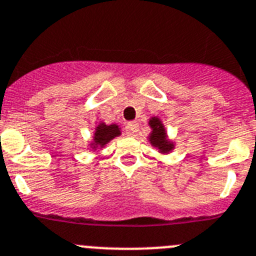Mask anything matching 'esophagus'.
<instances>
[{"mask_svg":"<svg viewBox=\"0 0 256 256\" xmlns=\"http://www.w3.org/2000/svg\"><path fill=\"white\" fill-rule=\"evenodd\" d=\"M138 128H140V124L137 122H128L126 126V133L130 137H134L138 132Z\"/></svg>","mask_w":256,"mask_h":256,"instance_id":"obj_1","label":"esophagus"}]
</instances>
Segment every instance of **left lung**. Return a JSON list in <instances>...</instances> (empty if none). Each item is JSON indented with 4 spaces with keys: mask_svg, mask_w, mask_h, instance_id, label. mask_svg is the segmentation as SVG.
<instances>
[{
    "mask_svg": "<svg viewBox=\"0 0 256 256\" xmlns=\"http://www.w3.org/2000/svg\"><path fill=\"white\" fill-rule=\"evenodd\" d=\"M150 126H152V133L150 140L154 146L160 147L161 151H168L171 150V144H168L165 138V130H164L162 124L160 123V120L157 118H152V120H150Z\"/></svg>",
    "mask_w": 256,
    "mask_h": 256,
    "instance_id": "obj_1",
    "label": "left lung"
}]
</instances>
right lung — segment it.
<instances>
[{
    "instance_id": "1",
    "label": "right lung",
    "mask_w": 256,
    "mask_h": 256,
    "mask_svg": "<svg viewBox=\"0 0 256 256\" xmlns=\"http://www.w3.org/2000/svg\"><path fill=\"white\" fill-rule=\"evenodd\" d=\"M119 134H120V130H119L118 126H116V124H112V126L102 124V126H98V130L95 132V144L104 146L112 138L116 137Z\"/></svg>"
}]
</instances>
